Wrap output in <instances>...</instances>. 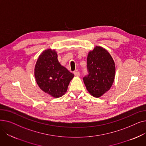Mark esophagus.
<instances>
[{"label":"esophagus","instance_id":"1","mask_svg":"<svg viewBox=\"0 0 146 146\" xmlns=\"http://www.w3.org/2000/svg\"><path fill=\"white\" fill-rule=\"evenodd\" d=\"M74 74L75 76H76V77H79V76H80V73L79 72H74Z\"/></svg>","mask_w":146,"mask_h":146}]
</instances>
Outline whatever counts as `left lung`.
Masks as SVG:
<instances>
[{
	"label": "left lung",
	"instance_id": "left-lung-1",
	"mask_svg": "<svg viewBox=\"0 0 146 146\" xmlns=\"http://www.w3.org/2000/svg\"><path fill=\"white\" fill-rule=\"evenodd\" d=\"M89 74L83 78L88 92L95 98L102 96L111 88L115 76V65L110 54L101 46L90 51L87 57Z\"/></svg>",
	"mask_w": 146,
	"mask_h": 146
}]
</instances>
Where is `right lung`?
<instances>
[{
  "instance_id": "obj_1",
  "label": "right lung",
  "mask_w": 146,
  "mask_h": 146,
  "mask_svg": "<svg viewBox=\"0 0 146 146\" xmlns=\"http://www.w3.org/2000/svg\"><path fill=\"white\" fill-rule=\"evenodd\" d=\"M55 50L47 49L38 57L34 68V76L40 88L51 96H62L67 90L74 74L61 65Z\"/></svg>"
}]
</instances>
